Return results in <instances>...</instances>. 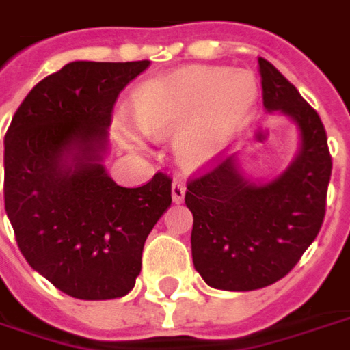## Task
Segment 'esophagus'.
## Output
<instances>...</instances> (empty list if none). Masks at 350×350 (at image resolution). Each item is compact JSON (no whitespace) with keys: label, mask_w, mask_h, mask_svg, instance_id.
Here are the masks:
<instances>
[{"label":"esophagus","mask_w":350,"mask_h":350,"mask_svg":"<svg viewBox=\"0 0 350 350\" xmlns=\"http://www.w3.org/2000/svg\"><path fill=\"white\" fill-rule=\"evenodd\" d=\"M183 197H185V185L182 182L172 183V200L174 202H182Z\"/></svg>","instance_id":"1"}]
</instances>
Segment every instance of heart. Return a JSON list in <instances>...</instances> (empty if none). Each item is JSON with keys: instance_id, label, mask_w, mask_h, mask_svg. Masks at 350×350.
Segmentation results:
<instances>
[{"instance_id": "1", "label": "heart", "mask_w": 350, "mask_h": 350, "mask_svg": "<svg viewBox=\"0 0 350 350\" xmlns=\"http://www.w3.org/2000/svg\"><path fill=\"white\" fill-rule=\"evenodd\" d=\"M258 83L248 72L191 66L144 83L134 96V119L150 138L176 136V153L185 167L216 159L250 119ZM129 133V126L121 123Z\"/></svg>"}]
</instances>
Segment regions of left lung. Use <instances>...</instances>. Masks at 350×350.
Returning a JSON list of instances; mask_svg holds the SVG:
<instances>
[{"instance_id":"obj_1","label":"left lung","mask_w":350,"mask_h":350,"mask_svg":"<svg viewBox=\"0 0 350 350\" xmlns=\"http://www.w3.org/2000/svg\"><path fill=\"white\" fill-rule=\"evenodd\" d=\"M263 106L294 119L301 134L295 161L277 180L250 183L234 155L193 176L185 204L193 214V265L212 288L248 292L277 282L317 239L332 176L319 113L265 58H258Z\"/></svg>"}]
</instances>
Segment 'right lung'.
Returning <instances> with one entry per match:
<instances>
[{
	"mask_svg": "<svg viewBox=\"0 0 350 350\" xmlns=\"http://www.w3.org/2000/svg\"><path fill=\"white\" fill-rule=\"evenodd\" d=\"M148 66L70 62L28 92L5 134V212L16 244L77 299L133 290L144 243L172 202L165 172L121 187L100 165L117 96Z\"/></svg>",
	"mask_w": 350,
	"mask_h": 350,
	"instance_id": "obj_1",
	"label": "right lung"
}]
</instances>
